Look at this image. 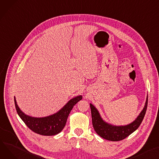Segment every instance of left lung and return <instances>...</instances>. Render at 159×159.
Returning <instances> with one entry per match:
<instances>
[{
	"label": "left lung",
	"mask_w": 159,
	"mask_h": 159,
	"mask_svg": "<svg viewBox=\"0 0 159 159\" xmlns=\"http://www.w3.org/2000/svg\"><path fill=\"white\" fill-rule=\"evenodd\" d=\"M147 106L148 96L143 109L133 122L124 126H115L103 120L97 109L90 103L93 128L98 135L105 139L111 141L123 140L139 128L144 117Z\"/></svg>",
	"instance_id": "left-lung-1"
}]
</instances>
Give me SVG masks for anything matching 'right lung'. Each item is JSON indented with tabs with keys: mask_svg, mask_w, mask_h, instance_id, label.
Instances as JSON below:
<instances>
[{
	"mask_svg": "<svg viewBox=\"0 0 159 159\" xmlns=\"http://www.w3.org/2000/svg\"><path fill=\"white\" fill-rule=\"evenodd\" d=\"M82 98V97L79 95L71 99L64 107L54 114L43 118H34L25 114L21 111L14 97L16 112L25 124L34 132L48 136L56 135L62 130L73 106Z\"/></svg>",
	"mask_w": 159,
	"mask_h": 159,
	"instance_id": "obj_1",
	"label": "right lung"
}]
</instances>
